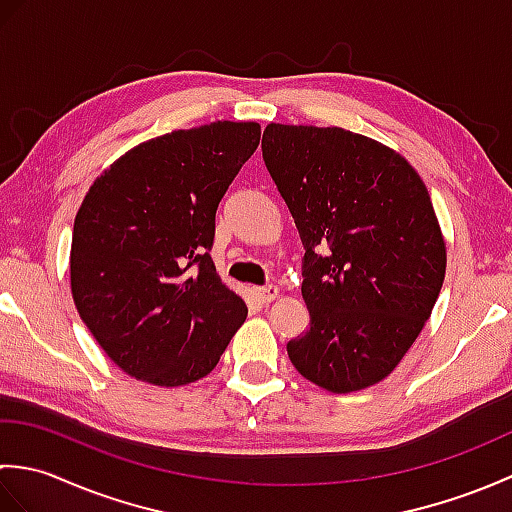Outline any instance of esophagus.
Instances as JSON below:
<instances>
[{
	"label": "esophagus",
	"instance_id": "1",
	"mask_svg": "<svg viewBox=\"0 0 512 512\" xmlns=\"http://www.w3.org/2000/svg\"><path fill=\"white\" fill-rule=\"evenodd\" d=\"M255 295L259 297V301H262V303H270L273 299H277V295H279V288H277V286H273V284H268V286H259V288H255Z\"/></svg>",
	"mask_w": 512,
	"mask_h": 512
}]
</instances>
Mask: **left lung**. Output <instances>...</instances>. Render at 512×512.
<instances>
[{
    "label": "left lung",
    "instance_id": "obj_1",
    "mask_svg": "<svg viewBox=\"0 0 512 512\" xmlns=\"http://www.w3.org/2000/svg\"><path fill=\"white\" fill-rule=\"evenodd\" d=\"M262 154L306 255L310 330L286 350L336 394L378 383L440 295L447 250L424 182L396 151L341 127L268 125Z\"/></svg>",
    "mask_w": 512,
    "mask_h": 512
}]
</instances>
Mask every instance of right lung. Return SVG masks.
Returning a JSON list of instances; mask_svg holds the SVG:
<instances>
[{
  "mask_svg": "<svg viewBox=\"0 0 512 512\" xmlns=\"http://www.w3.org/2000/svg\"><path fill=\"white\" fill-rule=\"evenodd\" d=\"M257 123L217 121L134 147L90 187L74 220L70 279L83 323L138 380L206 376L246 319L211 259L215 211L253 156Z\"/></svg>",
  "mask_w": 512,
  "mask_h": 512,
  "instance_id": "obj_1",
  "label": "right lung"
}]
</instances>
